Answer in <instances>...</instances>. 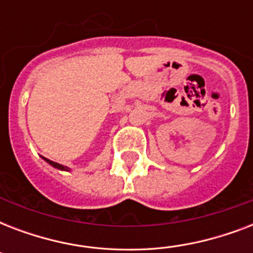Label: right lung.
<instances>
[{
  "instance_id": "right-lung-1",
  "label": "right lung",
  "mask_w": 253,
  "mask_h": 253,
  "mask_svg": "<svg viewBox=\"0 0 253 253\" xmlns=\"http://www.w3.org/2000/svg\"><path fill=\"white\" fill-rule=\"evenodd\" d=\"M45 160V162L48 163L49 166H52L53 168H56V169H60V170H71V169L68 168V167H64V166H61V164H59V163H55L52 162V160H48V159H45L43 158Z\"/></svg>"
}]
</instances>
